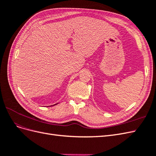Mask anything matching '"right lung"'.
<instances>
[{"label":"right lung","instance_id":"obj_1","mask_svg":"<svg viewBox=\"0 0 156 156\" xmlns=\"http://www.w3.org/2000/svg\"><path fill=\"white\" fill-rule=\"evenodd\" d=\"M55 105H56V104H55Z\"/></svg>","mask_w":156,"mask_h":156}]
</instances>
